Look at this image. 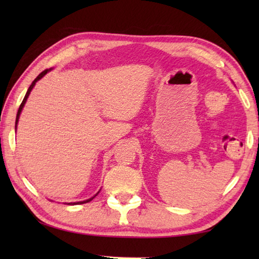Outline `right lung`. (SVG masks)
<instances>
[{"label": "right lung", "instance_id": "1", "mask_svg": "<svg viewBox=\"0 0 259 259\" xmlns=\"http://www.w3.org/2000/svg\"><path fill=\"white\" fill-rule=\"evenodd\" d=\"M49 71H51V69L49 70V69H47V70H45L43 71V72H41L40 74H38L36 78L34 79V81L32 82V84L30 85V88L29 89H27V91H26V95H25V97H24V99H23V101H22V103H21V106H20V108H19V110H18V114H16V120H15V131H16V125H18V122H19V118H20V114H21V112H22V109H23V107H24V104H25V102H26V100H27V98H29V95L31 93V91H32V89H33V87L35 85V83L36 82L40 80V79H42L43 76H45ZM99 194V191L97 192V194L93 196V197H91L90 199H87V200H83V201H78V202H65L67 203V205H81V203H85V202H89V201H91L93 198H95L97 195Z\"/></svg>", "mask_w": 259, "mask_h": 259}]
</instances>
